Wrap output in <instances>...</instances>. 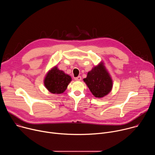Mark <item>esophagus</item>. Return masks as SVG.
<instances>
[{
  "label": "esophagus",
  "instance_id": "obj_1",
  "mask_svg": "<svg viewBox=\"0 0 155 155\" xmlns=\"http://www.w3.org/2000/svg\"><path fill=\"white\" fill-rule=\"evenodd\" d=\"M75 80H77V81H80L81 80V76H78V77L75 78Z\"/></svg>",
  "mask_w": 155,
  "mask_h": 155
}]
</instances>
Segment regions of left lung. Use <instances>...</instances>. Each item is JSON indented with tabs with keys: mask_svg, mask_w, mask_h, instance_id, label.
<instances>
[{
	"mask_svg": "<svg viewBox=\"0 0 155 155\" xmlns=\"http://www.w3.org/2000/svg\"><path fill=\"white\" fill-rule=\"evenodd\" d=\"M91 93L97 98H101L111 91L113 81L102 62L87 72L83 79Z\"/></svg>",
	"mask_w": 155,
	"mask_h": 155,
	"instance_id": "1",
	"label": "left lung"
}]
</instances>
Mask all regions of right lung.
<instances>
[{
	"label": "right lung",
	"mask_w": 155,
	"mask_h": 155,
	"mask_svg": "<svg viewBox=\"0 0 155 155\" xmlns=\"http://www.w3.org/2000/svg\"><path fill=\"white\" fill-rule=\"evenodd\" d=\"M72 80L70 75L58 69L57 66L48 71L44 79V84L47 89L53 94L63 93Z\"/></svg>",
	"instance_id": "1"
}]
</instances>
